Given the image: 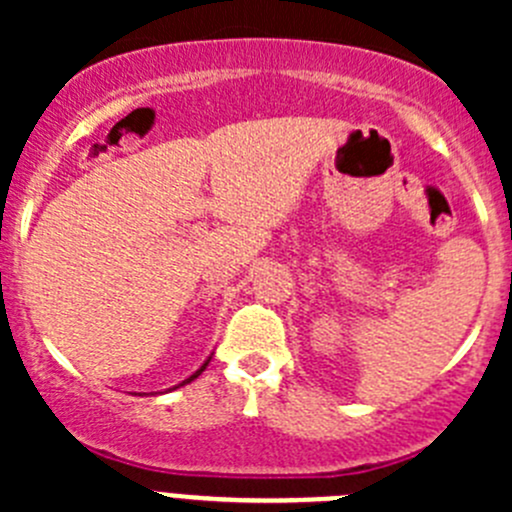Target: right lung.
Segmentation results:
<instances>
[{"instance_id":"1","label":"right lung","mask_w":512,"mask_h":512,"mask_svg":"<svg viewBox=\"0 0 512 512\" xmlns=\"http://www.w3.org/2000/svg\"><path fill=\"white\" fill-rule=\"evenodd\" d=\"M208 364H210V356H208V359H205V364L200 366L198 371H193V374H190L188 379H185V381H180V384H178V386H173V389H180V386H185V384H190V381H195V379H198V376L203 374V371H205V366H208Z\"/></svg>"}]
</instances>
